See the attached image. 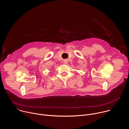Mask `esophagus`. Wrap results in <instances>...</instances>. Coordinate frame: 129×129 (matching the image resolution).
Returning <instances> with one entry per match:
<instances>
[{"instance_id": "esophagus-1", "label": "esophagus", "mask_w": 129, "mask_h": 129, "mask_svg": "<svg viewBox=\"0 0 129 129\" xmlns=\"http://www.w3.org/2000/svg\"><path fill=\"white\" fill-rule=\"evenodd\" d=\"M67 62H68V61H67V60H65L64 61V63L65 64H66Z\"/></svg>"}]
</instances>
